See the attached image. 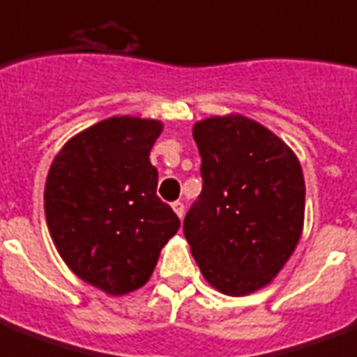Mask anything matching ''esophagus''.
I'll return each instance as SVG.
<instances>
[{"label": "esophagus", "mask_w": 357, "mask_h": 357, "mask_svg": "<svg viewBox=\"0 0 357 357\" xmlns=\"http://www.w3.org/2000/svg\"><path fill=\"white\" fill-rule=\"evenodd\" d=\"M173 210H175V213H176V217H178V219H182V217H184V204H182L181 200L173 202Z\"/></svg>", "instance_id": "esophagus-1"}]
</instances>
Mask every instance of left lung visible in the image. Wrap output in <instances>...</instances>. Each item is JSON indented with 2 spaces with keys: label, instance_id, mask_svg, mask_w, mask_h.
<instances>
[{
  "label": "left lung",
  "instance_id": "1",
  "mask_svg": "<svg viewBox=\"0 0 357 357\" xmlns=\"http://www.w3.org/2000/svg\"><path fill=\"white\" fill-rule=\"evenodd\" d=\"M202 191L184 235L204 279L226 296L273 281L305 225V176L296 153L263 123L229 113L193 126Z\"/></svg>",
  "mask_w": 357,
  "mask_h": 357
}]
</instances>
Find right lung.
Instances as JSON below:
<instances>
[{"mask_svg":"<svg viewBox=\"0 0 357 357\" xmlns=\"http://www.w3.org/2000/svg\"><path fill=\"white\" fill-rule=\"evenodd\" d=\"M162 122L111 116L69 138L45 182V219L63 263L109 296L144 287L160 250L178 231L157 197L149 151Z\"/></svg>","mask_w":357,"mask_h":357,"instance_id":"obj_1","label":"right lung"}]
</instances>
